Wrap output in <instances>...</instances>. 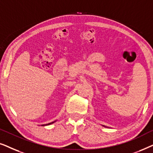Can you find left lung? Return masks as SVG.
Masks as SVG:
<instances>
[{"label": "left lung", "instance_id": "8db88e82", "mask_svg": "<svg viewBox=\"0 0 153 153\" xmlns=\"http://www.w3.org/2000/svg\"><path fill=\"white\" fill-rule=\"evenodd\" d=\"M102 126H104V127H106V126H104V125H102Z\"/></svg>", "mask_w": 153, "mask_h": 153}]
</instances>
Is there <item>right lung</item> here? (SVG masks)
<instances>
[{
	"mask_svg": "<svg viewBox=\"0 0 153 153\" xmlns=\"http://www.w3.org/2000/svg\"><path fill=\"white\" fill-rule=\"evenodd\" d=\"M56 121H54V122H52V123H48V124H46V125H42V126H45V125H51V124H52V123H55Z\"/></svg>",
	"mask_w": 153,
	"mask_h": 153,
	"instance_id": "1",
	"label": "right lung"
}]
</instances>
